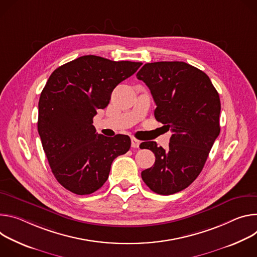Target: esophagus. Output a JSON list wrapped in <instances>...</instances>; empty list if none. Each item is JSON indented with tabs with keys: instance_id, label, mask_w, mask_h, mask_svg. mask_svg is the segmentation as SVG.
<instances>
[{
	"instance_id": "1",
	"label": "esophagus",
	"mask_w": 257,
	"mask_h": 257,
	"mask_svg": "<svg viewBox=\"0 0 257 257\" xmlns=\"http://www.w3.org/2000/svg\"><path fill=\"white\" fill-rule=\"evenodd\" d=\"M132 147L133 148H139V146H140V141L139 140H137L136 138H134V137H132Z\"/></svg>"
}]
</instances>
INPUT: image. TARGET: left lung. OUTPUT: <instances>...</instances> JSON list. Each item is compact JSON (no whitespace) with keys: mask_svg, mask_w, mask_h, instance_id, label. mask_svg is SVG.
Listing matches in <instances>:
<instances>
[{"mask_svg":"<svg viewBox=\"0 0 257 257\" xmlns=\"http://www.w3.org/2000/svg\"><path fill=\"white\" fill-rule=\"evenodd\" d=\"M137 78L151 91L156 120L173 133L167 149L156 142L140 145L156 158L141 176L153 192L172 195L189 187L201 173L220 132L219 96L206 73L182 61L146 63Z\"/></svg>","mask_w":257,"mask_h":257,"instance_id":"8db88e82","label":"left lung"}]
</instances>
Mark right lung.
<instances>
[{
  "label": "right lung",
  "mask_w": 257,
  "mask_h": 257,
  "mask_svg": "<svg viewBox=\"0 0 257 257\" xmlns=\"http://www.w3.org/2000/svg\"><path fill=\"white\" fill-rule=\"evenodd\" d=\"M141 65L87 55L50 75L39 101L38 131L54 177L68 191L89 195L99 190L113 160L130 150L128 136L100 135L93 118L108 106L114 88Z\"/></svg>",
  "instance_id": "1"
}]
</instances>
